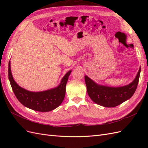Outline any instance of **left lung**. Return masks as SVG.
Returning <instances> with one entry per match:
<instances>
[{"label":"left lung","mask_w":148,"mask_h":148,"mask_svg":"<svg viewBox=\"0 0 148 148\" xmlns=\"http://www.w3.org/2000/svg\"><path fill=\"white\" fill-rule=\"evenodd\" d=\"M141 72V67L133 81L123 86L110 87L97 84L88 76H84L87 92L91 100L98 105L114 107L127 101L135 93Z\"/></svg>","instance_id":"8db88e82"}]
</instances>
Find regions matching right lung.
I'll use <instances>...</instances> for the list:
<instances>
[{
	"label": "right lung",
	"instance_id": "right-lung-1",
	"mask_svg": "<svg viewBox=\"0 0 148 148\" xmlns=\"http://www.w3.org/2000/svg\"><path fill=\"white\" fill-rule=\"evenodd\" d=\"M71 70L69 71L62 78L59 85L46 91L33 92L20 87L14 79L8 63V79L12 90L17 99L24 106L33 110L49 112L56 109L63 102L65 95V87Z\"/></svg>",
	"mask_w": 148,
	"mask_h": 148
}]
</instances>
